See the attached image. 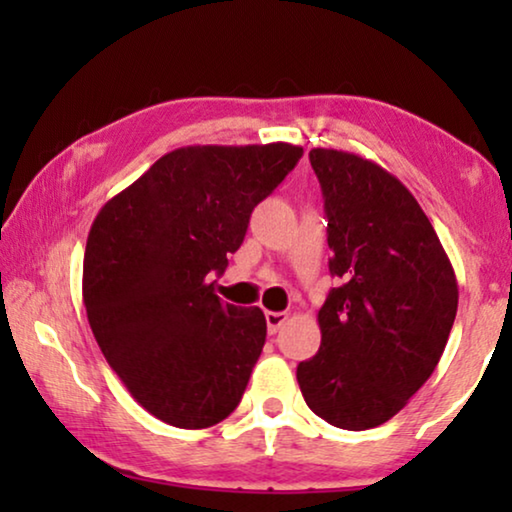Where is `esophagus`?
Segmentation results:
<instances>
[{
    "instance_id": "esophagus-1",
    "label": "esophagus",
    "mask_w": 512,
    "mask_h": 512,
    "mask_svg": "<svg viewBox=\"0 0 512 512\" xmlns=\"http://www.w3.org/2000/svg\"><path fill=\"white\" fill-rule=\"evenodd\" d=\"M286 319H289V314H286V312H265V321H268V333L275 335L279 328L286 324Z\"/></svg>"
}]
</instances>
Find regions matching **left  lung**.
<instances>
[{"mask_svg":"<svg viewBox=\"0 0 512 512\" xmlns=\"http://www.w3.org/2000/svg\"><path fill=\"white\" fill-rule=\"evenodd\" d=\"M340 286L317 314L321 347L296 377L338 429L380 426L436 370L457 317L452 263L412 193L373 160L312 149Z\"/></svg>","mask_w":512,"mask_h":512,"instance_id":"left-lung-1","label":"left lung"}]
</instances>
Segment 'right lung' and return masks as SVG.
I'll return each mask as SVG.
<instances>
[{
    "label": "right lung",
    "mask_w": 512,
    "mask_h": 512,
    "mask_svg": "<svg viewBox=\"0 0 512 512\" xmlns=\"http://www.w3.org/2000/svg\"><path fill=\"white\" fill-rule=\"evenodd\" d=\"M300 146H184L158 158L95 216L83 305L104 359L160 422L207 429L237 408L263 352L258 307L214 293L249 216Z\"/></svg>",
    "instance_id": "1"
}]
</instances>
